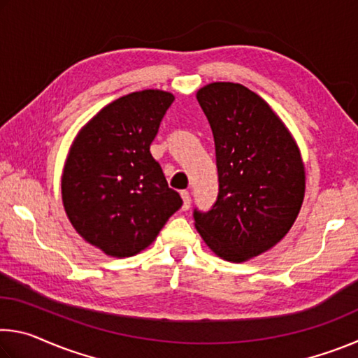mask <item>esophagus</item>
<instances>
[{"label": "esophagus", "mask_w": 358, "mask_h": 358, "mask_svg": "<svg viewBox=\"0 0 358 358\" xmlns=\"http://www.w3.org/2000/svg\"><path fill=\"white\" fill-rule=\"evenodd\" d=\"M180 196H181V199H183V205H181V210H183V211L189 210V207H191V196H189V192L181 191Z\"/></svg>", "instance_id": "esophagus-1"}]
</instances>
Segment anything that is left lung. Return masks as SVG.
Returning a JSON list of instances; mask_svg holds the SVG:
<instances>
[{"label": "left lung", "instance_id": "left-lung-1", "mask_svg": "<svg viewBox=\"0 0 358 358\" xmlns=\"http://www.w3.org/2000/svg\"><path fill=\"white\" fill-rule=\"evenodd\" d=\"M196 98L213 131L220 192L207 213L194 210V224L217 257L246 262L280 243L300 213V148L273 108L243 85L213 82Z\"/></svg>", "mask_w": 358, "mask_h": 358}]
</instances>
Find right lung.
Masks as SVG:
<instances>
[{"label": "right lung", "mask_w": 358, "mask_h": 358, "mask_svg": "<svg viewBox=\"0 0 358 358\" xmlns=\"http://www.w3.org/2000/svg\"><path fill=\"white\" fill-rule=\"evenodd\" d=\"M173 99L162 90L121 96L71 145L62 175L63 207L76 232L107 256L143 251L183 205L150 153Z\"/></svg>", "instance_id": "right-lung-1"}]
</instances>
